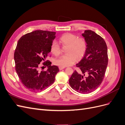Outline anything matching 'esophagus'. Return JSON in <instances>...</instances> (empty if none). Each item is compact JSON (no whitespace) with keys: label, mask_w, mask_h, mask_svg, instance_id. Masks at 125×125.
Wrapping results in <instances>:
<instances>
[{"label":"esophagus","mask_w":125,"mask_h":125,"mask_svg":"<svg viewBox=\"0 0 125 125\" xmlns=\"http://www.w3.org/2000/svg\"><path fill=\"white\" fill-rule=\"evenodd\" d=\"M65 67H62V66H59V69L60 70H62V69H64L65 68Z\"/></svg>","instance_id":"obj_1"}]
</instances>
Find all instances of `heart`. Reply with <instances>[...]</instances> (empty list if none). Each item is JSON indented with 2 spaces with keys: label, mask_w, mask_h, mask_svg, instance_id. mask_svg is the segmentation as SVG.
I'll return each instance as SVG.
<instances>
[{
  "label": "heart",
  "mask_w": 125,
  "mask_h": 125,
  "mask_svg": "<svg viewBox=\"0 0 125 125\" xmlns=\"http://www.w3.org/2000/svg\"><path fill=\"white\" fill-rule=\"evenodd\" d=\"M59 43L63 47H67L66 53L54 60L55 65L67 67L73 65L76 62L77 58L81 59L85 53L87 48V43L83 37H78L73 34L67 33L63 34L59 40ZM51 52L56 56L61 54L62 50L59 44L54 41L51 44Z\"/></svg>",
  "instance_id": "1"
}]
</instances>
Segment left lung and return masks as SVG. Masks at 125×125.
<instances>
[{
	"mask_svg": "<svg viewBox=\"0 0 125 125\" xmlns=\"http://www.w3.org/2000/svg\"><path fill=\"white\" fill-rule=\"evenodd\" d=\"M82 35L86 42V51L76 65L82 73L75 70L69 82L77 92L88 94L99 88L103 80L108 64L107 47L104 39L91 30H85Z\"/></svg>",
	"mask_w": 125,
	"mask_h": 125,
	"instance_id": "obj_1",
	"label": "left lung"
}]
</instances>
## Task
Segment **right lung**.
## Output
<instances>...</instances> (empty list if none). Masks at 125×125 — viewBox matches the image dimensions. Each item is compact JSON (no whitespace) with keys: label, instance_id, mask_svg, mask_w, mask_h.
Masks as SVG:
<instances>
[{"label":"right lung","instance_id":"right-lung-1","mask_svg":"<svg viewBox=\"0 0 125 125\" xmlns=\"http://www.w3.org/2000/svg\"><path fill=\"white\" fill-rule=\"evenodd\" d=\"M55 34L54 32L36 30L22 36L18 42L14 54L15 68L22 84L30 91H41L55 81L58 67L51 66V62L45 60L51 52ZM43 62L42 65L47 66L48 69L40 72Z\"/></svg>","mask_w":125,"mask_h":125}]
</instances>
